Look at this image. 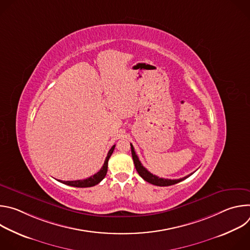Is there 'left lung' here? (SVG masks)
Instances as JSON below:
<instances>
[{"instance_id":"left-lung-1","label":"left lung","mask_w":250,"mask_h":250,"mask_svg":"<svg viewBox=\"0 0 250 250\" xmlns=\"http://www.w3.org/2000/svg\"><path fill=\"white\" fill-rule=\"evenodd\" d=\"M130 148H131V155H132V159H133V163L135 166L136 171L138 172L139 176L142 178V179H145L146 182L153 184L155 186H160V187H164V186H171L174 184L179 183L183 180H185L186 178H188L189 176H191L192 174L185 176L183 178H180V179H164V178H159L156 175H153L152 173H150L146 167H144V165L141 164V162L138 159V156L135 154L134 148L132 146V145L130 144Z\"/></svg>"}]
</instances>
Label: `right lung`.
Wrapping results in <instances>:
<instances>
[{"instance_id": "right-lung-1", "label": "right lung", "mask_w": 250, "mask_h": 250, "mask_svg": "<svg viewBox=\"0 0 250 250\" xmlns=\"http://www.w3.org/2000/svg\"><path fill=\"white\" fill-rule=\"evenodd\" d=\"M116 146H113L112 148L109 150L108 152V155H106L105 157V160L104 162V165L103 167L100 169L99 172H97L96 174H94L93 176L87 178V179H84V180H76V181H60L58 180L59 182L63 183V184H66L68 186H72V187H77V188H86V187H93L97 184H99L106 174V171H108V162H109V159L111 157V155L113 154L114 152V149H115Z\"/></svg>"}]
</instances>
